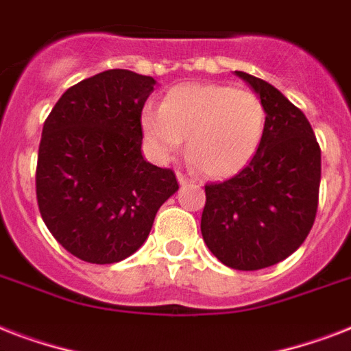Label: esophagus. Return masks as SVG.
I'll list each match as a JSON object with an SVG mask.
<instances>
[{
  "label": "esophagus",
  "instance_id": "34e87169",
  "mask_svg": "<svg viewBox=\"0 0 351 351\" xmlns=\"http://www.w3.org/2000/svg\"><path fill=\"white\" fill-rule=\"evenodd\" d=\"M176 176H178V182H180V186H191V184H195V180H193V178H187L184 173H176Z\"/></svg>",
  "mask_w": 351,
  "mask_h": 351
}]
</instances>
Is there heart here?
Masks as SVG:
<instances>
[{
  "label": "heart",
  "mask_w": 351,
  "mask_h": 351,
  "mask_svg": "<svg viewBox=\"0 0 351 351\" xmlns=\"http://www.w3.org/2000/svg\"><path fill=\"white\" fill-rule=\"evenodd\" d=\"M266 107L255 93L220 84H186L167 90L160 109L142 112L151 153L169 160L187 138V156L204 175H239L261 147Z\"/></svg>",
  "instance_id": "b5f03b06"
}]
</instances>
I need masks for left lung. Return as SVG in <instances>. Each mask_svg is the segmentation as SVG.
I'll use <instances>...</instances> for the list:
<instances>
[{
  "label": "left lung",
  "instance_id": "8db88e82",
  "mask_svg": "<svg viewBox=\"0 0 351 351\" xmlns=\"http://www.w3.org/2000/svg\"><path fill=\"white\" fill-rule=\"evenodd\" d=\"M266 107L256 154L239 175L206 186L200 230L222 264L255 271L299 250L315 220L321 147L310 121L271 84L242 71Z\"/></svg>",
  "mask_w": 351,
  "mask_h": 351
}]
</instances>
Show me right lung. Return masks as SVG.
I'll use <instances>...</instances> for the list:
<instances>
[{
  "label": "right lung",
  "mask_w": 351,
  "mask_h": 351,
  "mask_svg": "<svg viewBox=\"0 0 351 351\" xmlns=\"http://www.w3.org/2000/svg\"><path fill=\"white\" fill-rule=\"evenodd\" d=\"M151 76L111 69L73 85L43 123L36 197L60 244L90 264L131 256L160 206L178 191L171 169L142 156Z\"/></svg>",
  "instance_id": "add662e5"
}]
</instances>
